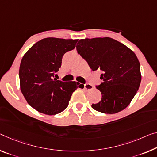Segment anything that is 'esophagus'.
Instances as JSON below:
<instances>
[{
	"label": "esophagus",
	"mask_w": 157,
	"mask_h": 157,
	"mask_svg": "<svg viewBox=\"0 0 157 157\" xmlns=\"http://www.w3.org/2000/svg\"><path fill=\"white\" fill-rule=\"evenodd\" d=\"M84 88H85V89H86V90H92V89H93V86L89 83H86L84 85Z\"/></svg>",
	"instance_id": "obj_1"
}]
</instances>
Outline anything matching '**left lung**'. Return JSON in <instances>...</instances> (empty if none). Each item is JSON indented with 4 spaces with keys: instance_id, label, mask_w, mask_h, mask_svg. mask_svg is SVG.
<instances>
[{
    "instance_id": "obj_1",
    "label": "left lung",
    "mask_w": 157,
    "mask_h": 157,
    "mask_svg": "<svg viewBox=\"0 0 157 157\" xmlns=\"http://www.w3.org/2000/svg\"><path fill=\"white\" fill-rule=\"evenodd\" d=\"M78 54L92 71L101 70L103 82L96 86L102 93L92 108L105 114H116L126 108L141 82L140 65L136 55L124 44L109 37L81 39Z\"/></svg>"
}]
</instances>
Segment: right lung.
Masks as SVG:
<instances>
[{
	"instance_id": "1",
	"label": "right lung",
	"mask_w": 157,
	"mask_h": 157,
	"mask_svg": "<svg viewBox=\"0 0 157 157\" xmlns=\"http://www.w3.org/2000/svg\"><path fill=\"white\" fill-rule=\"evenodd\" d=\"M78 39L46 38L36 43L21 59L19 76L20 89L31 107L47 115L64 111L71 96L83 84L52 78L67 52L74 49Z\"/></svg>"
}]
</instances>
